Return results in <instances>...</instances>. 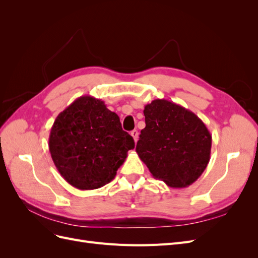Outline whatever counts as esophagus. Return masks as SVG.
<instances>
[{
    "label": "esophagus",
    "instance_id": "34e87169",
    "mask_svg": "<svg viewBox=\"0 0 258 258\" xmlns=\"http://www.w3.org/2000/svg\"><path fill=\"white\" fill-rule=\"evenodd\" d=\"M130 135H131V137H132V138H134L135 142H137V141H138V139H139V132H138V130H137V129L132 130V131L130 132Z\"/></svg>",
    "mask_w": 258,
    "mask_h": 258
}]
</instances>
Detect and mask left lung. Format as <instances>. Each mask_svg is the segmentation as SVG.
<instances>
[{
  "label": "left lung",
  "mask_w": 258,
  "mask_h": 258,
  "mask_svg": "<svg viewBox=\"0 0 258 258\" xmlns=\"http://www.w3.org/2000/svg\"><path fill=\"white\" fill-rule=\"evenodd\" d=\"M145 128L136 152L155 178L172 188L196 182L210 161L212 136L199 117L172 101L144 107Z\"/></svg>",
  "instance_id": "8db88e82"
}]
</instances>
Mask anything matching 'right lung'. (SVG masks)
Wrapping results in <instances>:
<instances>
[{
  "mask_svg": "<svg viewBox=\"0 0 258 258\" xmlns=\"http://www.w3.org/2000/svg\"><path fill=\"white\" fill-rule=\"evenodd\" d=\"M52 161L61 176L81 190L110 183L135 141L104 101L82 96L54 120L48 139Z\"/></svg>",
  "mask_w": 258,
  "mask_h": 258,
  "instance_id": "obj_1",
  "label": "right lung"
}]
</instances>
